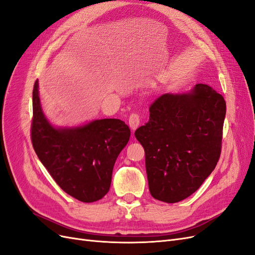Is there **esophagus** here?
I'll use <instances>...</instances> for the list:
<instances>
[{"label":"esophagus","instance_id":"34e87169","mask_svg":"<svg viewBox=\"0 0 255 255\" xmlns=\"http://www.w3.org/2000/svg\"><path fill=\"white\" fill-rule=\"evenodd\" d=\"M129 126L131 130H132V132H134V131L137 129V127L139 126V117L137 114L133 113L129 117Z\"/></svg>","mask_w":255,"mask_h":255}]
</instances>
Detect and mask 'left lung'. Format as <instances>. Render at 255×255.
<instances>
[{
	"label": "left lung",
	"mask_w": 255,
	"mask_h": 255,
	"mask_svg": "<svg viewBox=\"0 0 255 255\" xmlns=\"http://www.w3.org/2000/svg\"><path fill=\"white\" fill-rule=\"evenodd\" d=\"M225 117L223 95L204 84L154 101L148 123L134 133L154 199L179 202L201 186L218 162Z\"/></svg>",
	"instance_id": "8db88e82"
}]
</instances>
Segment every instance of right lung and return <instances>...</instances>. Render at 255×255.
Listing matches in <instances>:
<instances>
[{
    "label": "right lung",
    "instance_id": "add662e5",
    "mask_svg": "<svg viewBox=\"0 0 255 255\" xmlns=\"http://www.w3.org/2000/svg\"><path fill=\"white\" fill-rule=\"evenodd\" d=\"M129 137V127L118 119L94 120L73 127L54 126L41 107L36 80L32 146L56 183L75 199L94 202L109 192L114 163Z\"/></svg>",
    "mask_w": 255,
    "mask_h": 255
}]
</instances>
